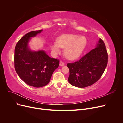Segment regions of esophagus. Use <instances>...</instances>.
I'll list each match as a JSON object with an SVG mask.
<instances>
[{
    "mask_svg": "<svg viewBox=\"0 0 123 123\" xmlns=\"http://www.w3.org/2000/svg\"><path fill=\"white\" fill-rule=\"evenodd\" d=\"M64 65H65L64 62L62 61H60V62H59V66L62 67V66H64Z\"/></svg>",
    "mask_w": 123,
    "mask_h": 123,
    "instance_id": "1",
    "label": "esophagus"
}]
</instances>
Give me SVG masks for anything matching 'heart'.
Returning a JSON list of instances; mask_svg holds the SVG:
<instances>
[{"mask_svg":"<svg viewBox=\"0 0 123 123\" xmlns=\"http://www.w3.org/2000/svg\"><path fill=\"white\" fill-rule=\"evenodd\" d=\"M87 44V39L84 36L74 34H64L59 36L56 42L50 44L54 54L61 52V48L64 49V54L66 58L75 60L82 54Z\"/></svg>","mask_w":123,"mask_h":123,"instance_id":"1","label":"heart"}]
</instances>
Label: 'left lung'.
<instances>
[{"mask_svg":"<svg viewBox=\"0 0 123 123\" xmlns=\"http://www.w3.org/2000/svg\"><path fill=\"white\" fill-rule=\"evenodd\" d=\"M108 62L105 44L99 38L95 48L79 61L67 65L69 69V83L78 88H85L93 84L102 76Z\"/></svg>","mask_w":123,"mask_h":123,"instance_id":"left-lung-1","label":"left lung"}]
</instances>
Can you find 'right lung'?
Instances as JSON below:
<instances>
[{
  "mask_svg": "<svg viewBox=\"0 0 123 123\" xmlns=\"http://www.w3.org/2000/svg\"><path fill=\"white\" fill-rule=\"evenodd\" d=\"M43 30L26 34L17 43L15 48V69L18 75L27 85L39 88L50 82L52 75L59 66L58 59L52 58L43 50L33 51L29 46L31 38Z\"/></svg>",
  "mask_w": 123,
  "mask_h": 123,
  "instance_id": "obj_1",
  "label": "right lung"
}]
</instances>
